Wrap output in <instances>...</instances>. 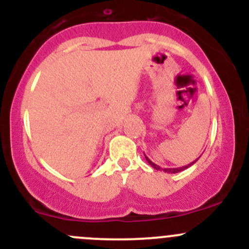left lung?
I'll return each instance as SVG.
<instances>
[{"label": "left lung", "mask_w": 249, "mask_h": 249, "mask_svg": "<svg viewBox=\"0 0 249 249\" xmlns=\"http://www.w3.org/2000/svg\"><path fill=\"white\" fill-rule=\"evenodd\" d=\"M144 157H145V160H147V161H148V164H149L150 166L153 167V169H155V170H157V171H159V170H160V171H164V172H167V173H177V172H180V171H184V170H187L188 167H190V166H192V165H194L195 162H196L197 160H199V158H197L196 160H194V161L190 162V164L185 165V166H182V167H177V169H162V167L158 166L157 164H154V162H153L152 160H150L149 158L147 157V155H144Z\"/></svg>", "instance_id": "8db88e82"}]
</instances>
